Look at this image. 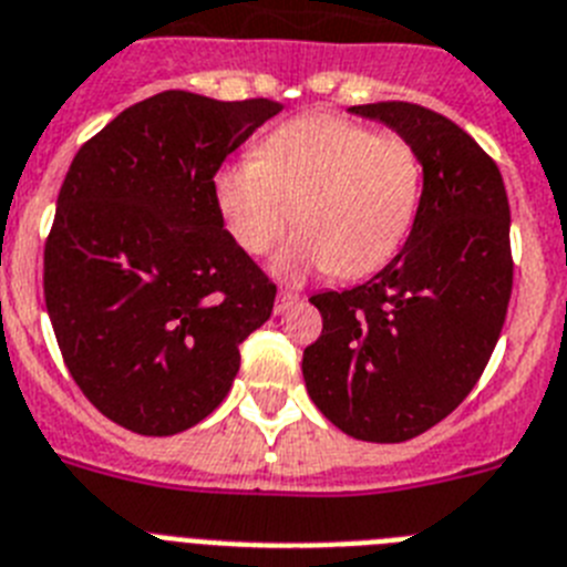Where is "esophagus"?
Listing matches in <instances>:
<instances>
[{
	"mask_svg": "<svg viewBox=\"0 0 567 567\" xmlns=\"http://www.w3.org/2000/svg\"><path fill=\"white\" fill-rule=\"evenodd\" d=\"M298 301V292H289V289H280L278 298H275V312H287L292 303Z\"/></svg>",
	"mask_w": 567,
	"mask_h": 567,
	"instance_id": "esophagus-1",
	"label": "esophagus"
}]
</instances>
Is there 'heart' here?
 <instances>
[{
    "label": "heart",
    "instance_id": "obj_1",
    "mask_svg": "<svg viewBox=\"0 0 567 567\" xmlns=\"http://www.w3.org/2000/svg\"><path fill=\"white\" fill-rule=\"evenodd\" d=\"M212 195L246 255H266L295 217L301 235L272 264L280 278L316 269L364 278L408 240L422 197V159L401 134H375L338 114H307L275 128L255 157L226 163Z\"/></svg>",
    "mask_w": 567,
    "mask_h": 567
}]
</instances>
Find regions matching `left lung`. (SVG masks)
<instances>
[{"label":"left lung","instance_id":"left-lung-1","mask_svg":"<svg viewBox=\"0 0 567 567\" xmlns=\"http://www.w3.org/2000/svg\"><path fill=\"white\" fill-rule=\"evenodd\" d=\"M410 140L424 172L413 231L375 278L312 295L323 318L303 381L338 430L399 444L447 419L482 379L514 289L499 166L453 120L415 103L352 105Z\"/></svg>","mask_w":567,"mask_h":567}]
</instances>
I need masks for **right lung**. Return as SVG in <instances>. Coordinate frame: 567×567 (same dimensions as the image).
<instances>
[{"label":"right lung","mask_w":567,"mask_h":567,"mask_svg":"<svg viewBox=\"0 0 567 567\" xmlns=\"http://www.w3.org/2000/svg\"><path fill=\"white\" fill-rule=\"evenodd\" d=\"M280 111L163 91L76 152L45 240V307L68 372L140 435L195 427L226 399L275 284L217 215V168Z\"/></svg>","instance_id":"obj_1"}]
</instances>
